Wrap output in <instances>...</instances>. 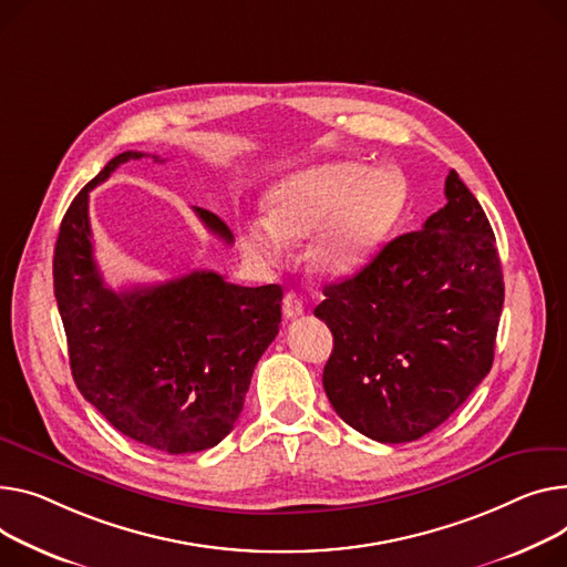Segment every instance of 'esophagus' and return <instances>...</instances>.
<instances>
[{
    "label": "esophagus",
    "instance_id": "obj_1",
    "mask_svg": "<svg viewBox=\"0 0 567 567\" xmlns=\"http://www.w3.org/2000/svg\"><path fill=\"white\" fill-rule=\"evenodd\" d=\"M306 306H303V298H300L296 291H287L285 300H282V312L287 319H296L303 315Z\"/></svg>",
    "mask_w": 567,
    "mask_h": 567
}]
</instances>
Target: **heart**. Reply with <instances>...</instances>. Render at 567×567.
<instances>
[{"label":"heart","instance_id":"obj_1","mask_svg":"<svg viewBox=\"0 0 567 567\" xmlns=\"http://www.w3.org/2000/svg\"><path fill=\"white\" fill-rule=\"evenodd\" d=\"M408 182L399 171H369L358 162H330L298 171L267 194V225L241 233V248L259 267H274L285 244L326 231L310 248V267L323 278H347L401 223Z\"/></svg>","mask_w":567,"mask_h":567}]
</instances>
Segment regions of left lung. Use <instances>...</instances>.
Instances as JSON below:
<instances>
[{
  "label": "left lung",
  "mask_w": 567,
  "mask_h": 567,
  "mask_svg": "<svg viewBox=\"0 0 567 567\" xmlns=\"http://www.w3.org/2000/svg\"><path fill=\"white\" fill-rule=\"evenodd\" d=\"M446 205L367 267L323 287L332 332L323 390L351 429L420 440L454 414L495 358L504 276L489 220L456 171Z\"/></svg>",
  "instance_id": "8db88e82"
}]
</instances>
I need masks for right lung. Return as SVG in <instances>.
Returning <instances> with one entry per match:
<instances>
[{"label":"right lung","instance_id":"right-lung-1","mask_svg":"<svg viewBox=\"0 0 567 567\" xmlns=\"http://www.w3.org/2000/svg\"><path fill=\"white\" fill-rule=\"evenodd\" d=\"M141 157L134 150L113 157L70 203L54 248V296L84 399L150 449L196 454L239 420L252 369L278 334L282 287H239L214 271L125 291L106 287L93 257L89 194ZM194 212L233 244L216 214Z\"/></svg>","mask_w":567,"mask_h":567}]
</instances>
